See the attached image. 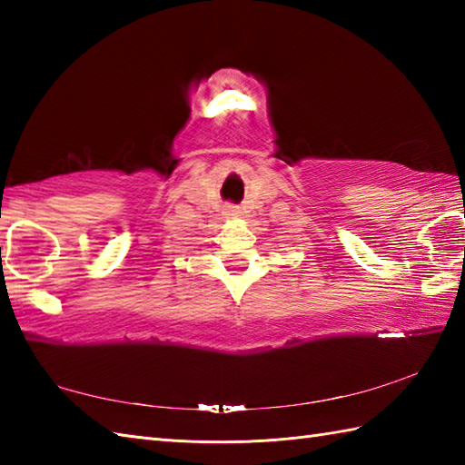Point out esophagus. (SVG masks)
Returning <instances> with one entry per match:
<instances>
[{
  "label": "esophagus",
  "mask_w": 465,
  "mask_h": 465,
  "mask_svg": "<svg viewBox=\"0 0 465 465\" xmlns=\"http://www.w3.org/2000/svg\"><path fill=\"white\" fill-rule=\"evenodd\" d=\"M225 213L227 215H238L240 213V210L235 205H225Z\"/></svg>",
  "instance_id": "34e87169"
}]
</instances>
